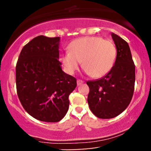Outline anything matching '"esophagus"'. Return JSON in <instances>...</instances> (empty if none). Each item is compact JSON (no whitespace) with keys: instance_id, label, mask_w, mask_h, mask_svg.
<instances>
[{"instance_id":"esophagus-1","label":"esophagus","mask_w":151,"mask_h":151,"mask_svg":"<svg viewBox=\"0 0 151 151\" xmlns=\"http://www.w3.org/2000/svg\"><path fill=\"white\" fill-rule=\"evenodd\" d=\"M77 85L79 86V85H81V84H82L83 83H84V81L81 80V79H77Z\"/></svg>"}]
</instances>
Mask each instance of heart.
Returning a JSON list of instances; mask_svg holds the SVG:
<instances>
[{
  "label": "heart",
  "instance_id": "heart-1",
  "mask_svg": "<svg viewBox=\"0 0 151 151\" xmlns=\"http://www.w3.org/2000/svg\"><path fill=\"white\" fill-rule=\"evenodd\" d=\"M68 52L62 55L61 60L68 73L74 74L82 68L91 77L99 78L108 74L116 58L114 43L101 37H84L72 41Z\"/></svg>",
  "mask_w": 151,
  "mask_h": 151
}]
</instances>
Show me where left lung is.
<instances>
[{
  "label": "left lung",
  "instance_id": "obj_1",
  "mask_svg": "<svg viewBox=\"0 0 151 151\" xmlns=\"http://www.w3.org/2000/svg\"><path fill=\"white\" fill-rule=\"evenodd\" d=\"M117 50L115 63L108 74L94 81H88L87 101L91 112L99 119H112L129 105L134 91L135 65L126 41L112 32Z\"/></svg>",
  "mask_w": 151,
  "mask_h": 151
}]
</instances>
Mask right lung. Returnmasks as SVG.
<instances>
[{
  "mask_svg": "<svg viewBox=\"0 0 151 151\" xmlns=\"http://www.w3.org/2000/svg\"><path fill=\"white\" fill-rule=\"evenodd\" d=\"M60 37L40 35L23 47L15 67L18 96L35 119L58 122L67 114L77 79L62 70Z\"/></svg>",
  "mask_w": 151,
  "mask_h": 151,
  "instance_id": "add662e5",
  "label": "right lung"
}]
</instances>
